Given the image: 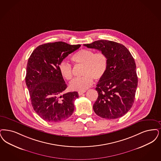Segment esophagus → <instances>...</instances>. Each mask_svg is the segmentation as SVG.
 <instances>
[{
  "label": "esophagus",
  "instance_id": "1",
  "mask_svg": "<svg viewBox=\"0 0 161 161\" xmlns=\"http://www.w3.org/2000/svg\"><path fill=\"white\" fill-rule=\"evenodd\" d=\"M85 93V91H82V92H78V95H79V96H81V95H82L83 93Z\"/></svg>",
  "mask_w": 161,
  "mask_h": 161
}]
</instances>
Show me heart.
<instances>
[{"instance_id": "obj_1", "label": "heart", "mask_w": 161, "mask_h": 161, "mask_svg": "<svg viewBox=\"0 0 161 161\" xmlns=\"http://www.w3.org/2000/svg\"><path fill=\"white\" fill-rule=\"evenodd\" d=\"M72 60L76 64L83 65V77L74 79L69 87L72 90L82 92L87 89L93 83V79L98 80L103 77L108 67V58L105 53H95L89 49H82L72 57ZM58 69L63 77L67 80L72 78L71 64L62 61L58 64Z\"/></svg>"}]
</instances>
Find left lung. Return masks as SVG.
I'll use <instances>...</instances> for the list:
<instances>
[{"label": "left lung", "instance_id": "8db88e82", "mask_svg": "<svg viewBox=\"0 0 161 161\" xmlns=\"http://www.w3.org/2000/svg\"><path fill=\"white\" fill-rule=\"evenodd\" d=\"M84 45L103 52L108 58L106 73L96 87L98 97L93 105L95 113L107 119L122 117L135 100L138 77L134 58L126 47L114 41L98 40Z\"/></svg>", "mask_w": 161, "mask_h": 161}]
</instances>
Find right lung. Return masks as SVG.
<instances>
[{"label":"right lung","instance_id":"1","mask_svg":"<svg viewBox=\"0 0 161 161\" xmlns=\"http://www.w3.org/2000/svg\"><path fill=\"white\" fill-rule=\"evenodd\" d=\"M80 45L64 42L39 45L29 58L26 68V84L35 111L47 122L64 121L72 114L77 92L62 95L66 88L58 64Z\"/></svg>","mask_w":161,"mask_h":161}]
</instances>
